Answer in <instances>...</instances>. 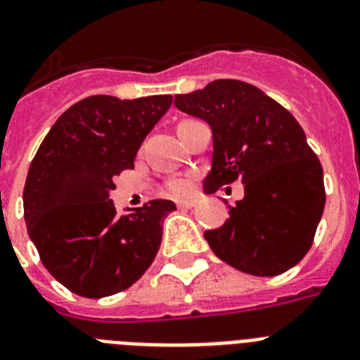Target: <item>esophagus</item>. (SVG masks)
Here are the masks:
<instances>
[{"mask_svg": "<svg viewBox=\"0 0 360 360\" xmlns=\"http://www.w3.org/2000/svg\"><path fill=\"white\" fill-rule=\"evenodd\" d=\"M195 205H198L195 199H181V201H177V207L179 208H194Z\"/></svg>", "mask_w": 360, "mask_h": 360, "instance_id": "1", "label": "esophagus"}]
</instances>
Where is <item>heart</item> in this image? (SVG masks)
I'll return each instance as SVG.
<instances>
[{
	"label": "heart",
	"mask_w": 360,
	"mask_h": 360,
	"mask_svg": "<svg viewBox=\"0 0 360 360\" xmlns=\"http://www.w3.org/2000/svg\"><path fill=\"white\" fill-rule=\"evenodd\" d=\"M170 190L174 194H186L188 192V183L186 181H175L170 185Z\"/></svg>",
	"instance_id": "1"
}]
</instances>
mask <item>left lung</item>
I'll return each instance as SVG.
<instances>
[{"label": "left lung", "mask_w": 360, "mask_h": 360, "mask_svg": "<svg viewBox=\"0 0 360 360\" xmlns=\"http://www.w3.org/2000/svg\"><path fill=\"white\" fill-rule=\"evenodd\" d=\"M175 108L212 128L205 194L241 181L245 195L226 221L205 231L219 259L241 273L276 276L309 250L324 212V172L285 108L240 80H214L175 95Z\"/></svg>", "instance_id": "1"}]
</instances>
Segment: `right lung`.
<instances>
[{
    "mask_svg": "<svg viewBox=\"0 0 360 360\" xmlns=\"http://www.w3.org/2000/svg\"><path fill=\"white\" fill-rule=\"evenodd\" d=\"M170 105V95L87 96L62 113L38 148L23 188L27 232L69 291L110 297L152 265L175 203L155 199L117 216L110 192Z\"/></svg>",
    "mask_w": 360,
    "mask_h": 360,
    "instance_id": "add662e5",
    "label": "right lung"
}]
</instances>
